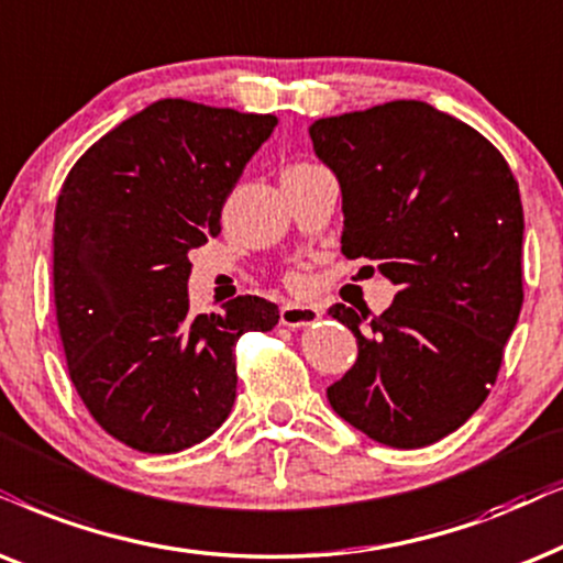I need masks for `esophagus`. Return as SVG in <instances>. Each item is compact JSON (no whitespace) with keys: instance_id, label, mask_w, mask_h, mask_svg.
Returning <instances> with one entry per match:
<instances>
[{"instance_id":"esophagus-1","label":"esophagus","mask_w":563,"mask_h":563,"mask_svg":"<svg viewBox=\"0 0 563 563\" xmlns=\"http://www.w3.org/2000/svg\"><path fill=\"white\" fill-rule=\"evenodd\" d=\"M318 318H320V310L316 305H302V302L282 305V325L302 328V325H312Z\"/></svg>"}]
</instances>
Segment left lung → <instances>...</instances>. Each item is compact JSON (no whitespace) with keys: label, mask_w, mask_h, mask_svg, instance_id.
I'll return each mask as SVG.
<instances>
[{"label":"left lung","mask_w":563,"mask_h":563,"mask_svg":"<svg viewBox=\"0 0 563 563\" xmlns=\"http://www.w3.org/2000/svg\"><path fill=\"white\" fill-rule=\"evenodd\" d=\"M310 139L341 188V251L398 287L377 318L328 310L360 346L328 404L369 440L424 448L478 411L520 318V188L486 136L421 100L318 119Z\"/></svg>","instance_id":"obj_1"}]
</instances>
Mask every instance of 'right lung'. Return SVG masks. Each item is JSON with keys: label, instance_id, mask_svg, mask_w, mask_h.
I'll return each mask as SVG.
<instances>
[{"label": "right lung", "instance_id": "obj_1", "mask_svg": "<svg viewBox=\"0 0 563 563\" xmlns=\"http://www.w3.org/2000/svg\"><path fill=\"white\" fill-rule=\"evenodd\" d=\"M276 115L157 100L92 144L64 180L54 219V302L69 377L115 440L170 455L207 440L235 404V344L279 308L235 297L188 312L194 247Z\"/></svg>", "mask_w": 563, "mask_h": 563}]
</instances>
